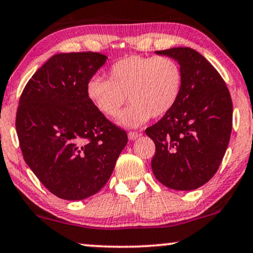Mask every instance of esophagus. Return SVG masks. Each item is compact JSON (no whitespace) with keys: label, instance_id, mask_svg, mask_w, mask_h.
Returning <instances> with one entry per match:
<instances>
[{"label":"esophagus","instance_id":"esophagus-1","mask_svg":"<svg viewBox=\"0 0 253 253\" xmlns=\"http://www.w3.org/2000/svg\"><path fill=\"white\" fill-rule=\"evenodd\" d=\"M141 135H142V133L138 132V131H130L129 133H127V137H129L130 141H133V139L138 138V137Z\"/></svg>","mask_w":253,"mask_h":253}]
</instances>
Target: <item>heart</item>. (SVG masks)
<instances>
[{
    "label": "heart",
    "mask_w": 253,
    "mask_h": 253,
    "mask_svg": "<svg viewBox=\"0 0 253 253\" xmlns=\"http://www.w3.org/2000/svg\"><path fill=\"white\" fill-rule=\"evenodd\" d=\"M184 74L179 62L170 56L129 55L111 64L108 80L93 76L86 83V96L103 116L120 114L126 97L131 104L118 123L136 127L150 117L168 115L179 101Z\"/></svg>",
    "instance_id": "1"
}]
</instances>
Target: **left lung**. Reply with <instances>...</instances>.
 I'll return each instance as SVG.
<instances>
[{"instance_id":"8db88e82","label":"left lung","mask_w":253,"mask_h":253,"mask_svg":"<svg viewBox=\"0 0 253 253\" xmlns=\"http://www.w3.org/2000/svg\"><path fill=\"white\" fill-rule=\"evenodd\" d=\"M182 65L179 101L145 133L155 142L151 168L158 182L173 190H195L217 172L232 130V99L220 74L191 48L156 51Z\"/></svg>"}]
</instances>
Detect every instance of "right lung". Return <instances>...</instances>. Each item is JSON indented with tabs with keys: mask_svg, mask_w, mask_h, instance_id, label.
Masks as SVG:
<instances>
[{
	"mask_svg": "<svg viewBox=\"0 0 253 253\" xmlns=\"http://www.w3.org/2000/svg\"><path fill=\"white\" fill-rule=\"evenodd\" d=\"M99 52L49 58L28 81L16 112V132L28 167L51 193L81 201L110 178L127 143L123 129L86 96V83L104 64Z\"/></svg>",
	"mask_w": 253,
	"mask_h": 253,
	"instance_id": "obj_1",
	"label": "right lung"
}]
</instances>
